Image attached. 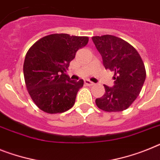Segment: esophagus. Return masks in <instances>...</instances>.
<instances>
[{"mask_svg":"<svg viewBox=\"0 0 160 160\" xmlns=\"http://www.w3.org/2000/svg\"><path fill=\"white\" fill-rule=\"evenodd\" d=\"M84 84H86V85H88V86H92V85L94 84V83L90 81L89 80H84Z\"/></svg>","mask_w":160,"mask_h":160,"instance_id":"obj_1","label":"esophagus"}]
</instances>
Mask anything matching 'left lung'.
<instances>
[{
	"instance_id": "1",
	"label": "left lung",
	"mask_w": 160,
	"mask_h": 160,
	"mask_svg": "<svg viewBox=\"0 0 160 160\" xmlns=\"http://www.w3.org/2000/svg\"><path fill=\"white\" fill-rule=\"evenodd\" d=\"M106 69L115 72L113 87L104 85L105 93L97 98L98 108L108 112L126 110L140 93L146 69L140 54L132 45L111 35L92 38Z\"/></svg>"
}]
</instances>
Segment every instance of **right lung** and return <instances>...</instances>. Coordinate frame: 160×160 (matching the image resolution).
I'll return each mask as SVG.
<instances>
[{"label": "right lung", "instance_id": "add662e5", "mask_svg": "<svg viewBox=\"0 0 160 160\" xmlns=\"http://www.w3.org/2000/svg\"><path fill=\"white\" fill-rule=\"evenodd\" d=\"M88 37L52 34L40 39L25 57V84L35 104L46 113H62L71 109L84 80H71L65 72L78 49L88 44Z\"/></svg>", "mask_w": 160, "mask_h": 160}]
</instances>
